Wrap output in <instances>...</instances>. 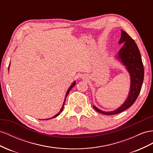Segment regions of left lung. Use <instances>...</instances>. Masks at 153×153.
Instances as JSON below:
<instances>
[{
	"instance_id": "obj_1",
	"label": "left lung",
	"mask_w": 153,
	"mask_h": 153,
	"mask_svg": "<svg viewBox=\"0 0 153 153\" xmlns=\"http://www.w3.org/2000/svg\"><path fill=\"white\" fill-rule=\"evenodd\" d=\"M123 43L124 45L118 52L117 59L120 60L129 73L131 86L129 95L125 102L117 110L111 111H104L93 106L95 110L104 115H115L131 106L140 92L144 77V69L141 54L137 45L133 39L124 30H121V37L119 43Z\"/></svg>"
}]
</instances>
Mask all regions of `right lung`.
<instances>
[{
  "label": "right lung",
  "instance_id": "right-lung-1",
  "mask_svg": "<svg viewBox=\"0 0 153 153\" xmlns=\"http://www.w3.org/2000/svg\"><path fill=\"white\" fill-rule=\"evenodd\" d=\"M75 85H76V81H74V82H72V84L71 85V86H70V88L68 89V90H67V94H66V95H65V100H64V102H63V106H62V109H61L60 110V111H59V112L58 113H57V114L56 115H55L54 117H52V118H49V119H46V120H48V119H52V118H55V117H56L57 116H58L59 114H60V113L62 112V111H63V108H64V105H65V99H66V97H67V95H68V94H69V91H71V90L72 89V88H73V87L75 86ZM44 120V119H43Z\"/></svg>",
  "mask_w": 153,
  "mask_h": 153
}]
</instances>
